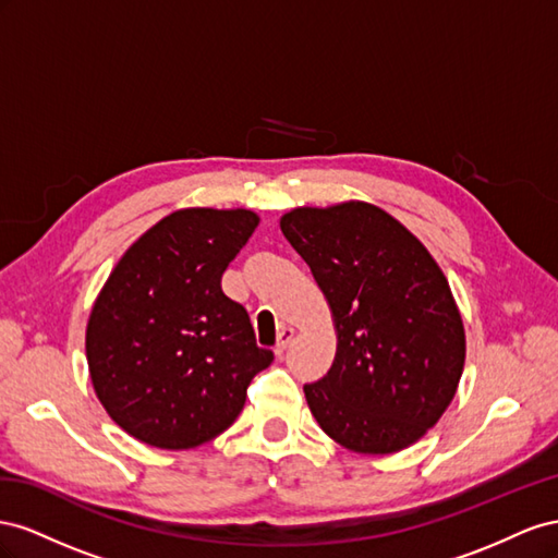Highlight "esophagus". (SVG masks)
Listing matches in <instances>:
<instances>
[{"label":"esophagus","instance_id":"obj_1","mask_svg":"<svg viewBox=\"0 0 558 558\" xmlns=\"http://www.w3.org/2000/svg\"><path fill=\"white\" fill-rule=\"evenodd\" d=\"M292 339H294V329L292 327H282L280 333H278V343H276V357L284 355V350H288Z\"/></svg>","mask_w":558,"mask_h":558}]
</instances>
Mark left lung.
Here are the masks:
<instances>
[{
  "instance_id": "obj_1",
  "label": "left lung",
  "mask_w": 558,
  "mask_h": 558,
  "mask_svg": "<svg viewBox=\"0 0 558 558\" xmlns=\"http://www.w3.org/2000/svg\"><path fill=\"white\" fill-rule=\"evenodd\" d=\"M280 229L311 266L337 327V357L306 402L341 447L395 453L451 404L465 329L425 245L372 203L296 208Z\"/></svg>"
}]
</instances>
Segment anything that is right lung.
<instances>
[{
    "label": "right lung",
    "instance_id": "right-lung-1",
    "mask_svg": "<svg viewBox=\"0 0 558 558\" xmlns=\"http://www.w3.org/2000/svg\"><path fill=\"white\" fill-rule=\"evenodd\" d=\"M252 210L186 208L125 250L95 299L86 357L95 395L119 427L156 449L215 439L274 362L221 274L257 229Z\"/></svg>",
    "mask_w": 558,
    "mask_h": 558
}]
</instances>
